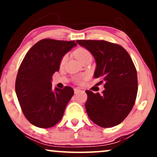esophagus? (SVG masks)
Segmentation results:
<instances>
[{
	"mask_svg": "<svg viewBox=\"0 0 157 157\" xmlns=\"http://www.w3.org/2000/svg\"><path fill=\"white\" fill-rule=\"evenodd\" d=\"M74 91H75V93L76 94L77 92H79L80 90V89H78V88H75V89H74Z\"/></svg>",
	"mask_w": 157,
	"mask_h": 157,
	"instance_id": "obj_1",
	"label": "esophagus"
}]
</instances>
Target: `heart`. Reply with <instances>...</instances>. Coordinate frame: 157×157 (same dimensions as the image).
<instances>
[{
	"mask_svg": "<svg viewBox=\"0 0 157 157\" xmlns=\"http://www.w3.org/2000/svg\"><path fill=\"white\" fill-rule=\"evenodd\" d=\"M75 57H77V59L82 63L84 60H87V59H91L92 58V55H91V52H90L87 48H83V47H80L77 48L75 52H74ZM68 59V55H65L63 56V57L60 60V66H63L66 63V62L67 61ZM84 75H78V76H75L74 77V80L77 83H81L82 82V81L85 80Z\"/></svg>",
	"mask_w": 157,
	"mask_h": 157,
	"instance_id": "1",
	"label": "heart"
}]
</instances>
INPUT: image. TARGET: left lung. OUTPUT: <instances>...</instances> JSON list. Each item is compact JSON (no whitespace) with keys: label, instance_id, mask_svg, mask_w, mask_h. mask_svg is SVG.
Masks as SVG:
<instances>
[{"label":"left lung","instance_id":"1","mask_svg":"<svg viewBox=\"0 0 157 157\" xmlns=\"http://www.w3.org/2000/svg\"><path fill=\"white\" fill-rule=\"evenodd\" d=\"M77 43L94 57V77L105 88L102 94L86 91L88 116L100 127L119 125L131 112L137 94V74L130 55L120 45L105 40H78Z\"/></svg>","mask_w":157,"mask_h":157}]
</instances>
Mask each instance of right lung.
<instances>
[{
	"label": "right lung",
	"instance_id": "right-lung-1",
	"mask_svg": "<svg viewBox=\"0 0 157 157\" xmlns=\"http://www.w3.org/2000/svg\"><path fill=\"white\" fill-rule=\"evenodd\" d=\"M76 46L75 40L43 39L25 55L16 77L15 92L23 114L32 125L48 128L62 119L74 90L65 86L52 91V75L59 71L63 56Z\"/></svg>",
	"mask_w": 157,
	"mask_h": 157
}]
</instances>
